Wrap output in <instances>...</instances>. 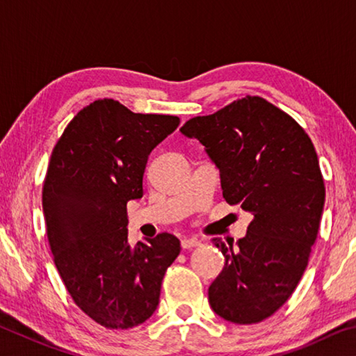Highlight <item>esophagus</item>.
Segmentation results:
<instances>
[{
    "mask_svg": "<svg viewBox=\"0 0 356 356\" xmlns=\"http://www.w3.org/2000/svg\"><path fill=\"white\" fill-rule=\"evenodd\" d=\"M202 242L197 238H184L182 240V248L184 250H191V248H196V246H201Z\"/></svg>",
    "mask_w": 356,
    "mask_h": 356,
    "instance_id": "obj_1",
    "label": "esophagus"
}]
</instances>
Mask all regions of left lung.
Masks as SVG:
<instances>
[{
	"label": "left lung",
	"instance_id": "obj_1",
	"mask_svg": "<svg viewBox=\"0 0 356 356\" xmlns=\"http://www.w3.org/2000/svg\"><path fill=\"white\" fill-rule=\"evenodd\" d=\"M220 170L222 197L252 215L243 238L216 248L225 268L209 303L225 321L250 325L275 314L305 273L321 225L325 186L314 144L295 120L257 95L185 122Z\"/></svg>",
	"mask_w": 356,
	"mask_h": 356
}]
</instances>
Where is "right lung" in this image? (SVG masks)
Returning a JSON list of instances; mask_svg holds the SVG:
<instances>
[{
	"label": "right lung",
	"mask_w": 356,
	"mask_h": 356,
	"mask_svg": "<svg viewBox=\"0 0 356 356\" xmlns=\"http://www.w3.org/2000/svg\"><path fill=\"white\" fill-rule=\"evenodd\" d=\"M179 124L102 99L70 120L53 149L42 191L48 243L70 297L105 328H134L154 314L180 252L168 232L130 246L127 229V202L143 197L149 155Z\"/></svg>",
	"instance_id": "right-lung-1"
}]
</instances>
